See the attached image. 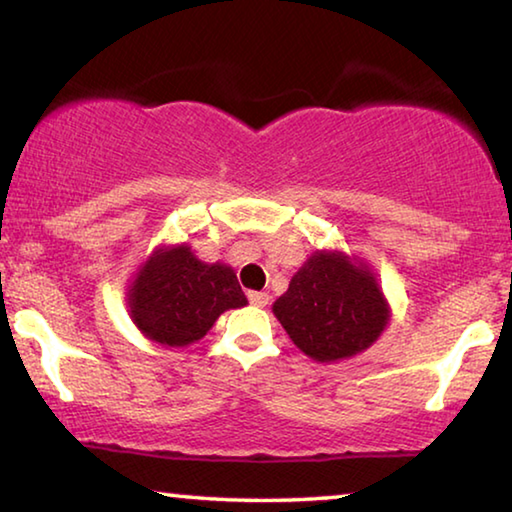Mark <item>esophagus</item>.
<instances>
[{
  "label": "esophagus",
  "instance_id": "1",
  "mask_svg": "<svg viewBox=\"0 0 512 512\" xmlns=\"http://www.w3.org/2000/svg\"><path fill=\"white\" fill-rule=\"evenodd\" d=\"M248 300H250V305H255V307H266L268 305V293L248 291Z\"/></svg>",
  "mask_w": 512,
  "mask_h": 512
}]
</instances>
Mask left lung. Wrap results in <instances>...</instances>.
Listing matches in <instances>:
<instances>
[{
	"mask_svg": "<svg viewBox=\"0 0 512 512\" xmlns=\"http://www.w3.org/2000/svg\"><path fill=\"white\" fill-rule=\"evenodd\" d=\"M273 314L300 352L332 363L368 350L391 320V307L363 259L316 250L273 302Z\"/></svg>",
	"mask_w": 512,
	"mask_h": 512,
	"instance_id": "obj_1",
	"label": "left lung"
}]
</instances>
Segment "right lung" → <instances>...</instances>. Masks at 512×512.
I'll return each mask as SVG.
<instances>
[{
	"mask_svg": "<svg viewBox=\"0 0 512 512\" xmlns=\"http://www.w3.org/2000/svg\"><path fill=\"white\" fill-rule=\"evenodd\" d=\"M128 314L146 339L187 348L210 332L223 311L246 307L228 264H207L189 244L158 246L137 268L126 291Z\"/></svg>",
	"mask_w": 512,
	"mask_h": 512,
	"instance_id": "add662e5",
	"label": "right lung"
}]
</instances>
